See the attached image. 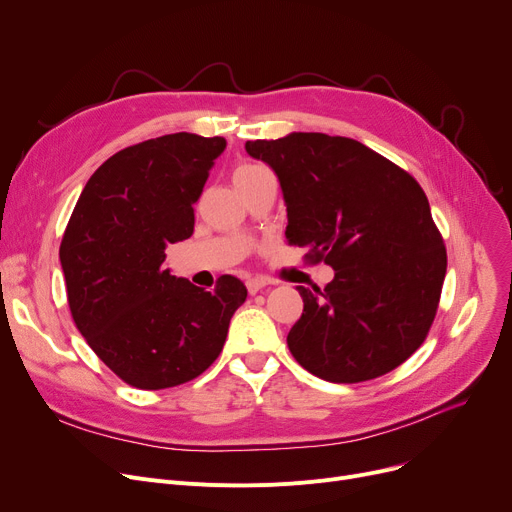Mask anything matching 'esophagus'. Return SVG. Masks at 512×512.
I'll return each instance as SVG.
<instances>
[{"instance_id": "1", "label": "esophagus", "mask_w": 512, "mask_h": 512, "mask_svg": "<svg viewBox=\"0 0 512 512\" xmlns=\"http://www.w3.org/2000/svg\"><path fill=\"white\" fill-rule=\"evenodd\" d=\"M267 286V282L265 280H261V278H251V280H247V290H249V294H257L261 288H265Z\"/></svg>"}]
</instances>
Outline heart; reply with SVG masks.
<instances>
[{"label": "heart", "instance_id": "obj_1", "mask_svg": "<svg viewBox=\"0 0 512 512\" xmlns=\"http://www.w3.org/2000/svg\"><path fill=\"white\" fill-rule=\"evenodd\" d=\"M263 170H265V168H261V166H255V164H245V166L236 168V172H234V180H240V178H247V176L259 174V172H263Z\"/></svg>", "mask_w": 512, "mask_h": 512}]
</instances>
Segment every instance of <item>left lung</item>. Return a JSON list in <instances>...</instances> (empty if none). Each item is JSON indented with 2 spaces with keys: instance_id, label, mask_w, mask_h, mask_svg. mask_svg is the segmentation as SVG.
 Segmentation results:
<instances>
[{
  "instance_id": "1",
  "label": "left lung",
  "mask_w": 512,
  "mask_h": 512,
  "mask_svg": "<svg viewBox=\"0 0 512 512\" xmlns=\"http://www.w3.org/2000/svg\"><path fill=\"white\" fill-rule=\"evenodd\" d=\"M245 149L280 180L290 245L334 270L324 290L297 286L305 307L286 338L292 357L334 384L405 363L432 326L446 276L419 182L363 143L321 132Z\"/></svg>"
}]
</instances>
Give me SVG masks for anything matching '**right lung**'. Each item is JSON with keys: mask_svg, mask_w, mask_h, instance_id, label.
<instances>
[{"mask_svg": "<svg viewBox=\"0 0 512 512\" xmlns=\"http://www.w3.org/2000/svg\"><path fill=\"white\" fill-rule=\"evenodd\" d=\"M224 137L176 132L126 147L95 170L70 215L60 263L72 319L126 384L164 390L201 375L247 288L213 292L176 278L166 249L195 230V209Z\"/></svg>", "mask_w": 512, "mask_h": 512, "instance_id": "add662e5", "label": "right lung"}]
</instances>
